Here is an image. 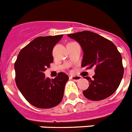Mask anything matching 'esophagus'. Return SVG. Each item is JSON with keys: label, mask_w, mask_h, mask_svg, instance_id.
Returning a JSON list of instances; mask_svg holds the SVG:
<instances>
[{"label": "esophagus", "mask_w": 132, "mask_h": 132, "mask_svg": "<svg viewBox=\"0 0 132 132\" xmlns=\"http://www.w3.org/2000/svg\"><path fill=\"white\" fill-rule=\"evenodd\" d=\"M70 79L74 81H78L79 80H81L82 79V77L81 76H72V77H70Z\"/></svg>", "instance_id": "34e87169"}]
</instances>
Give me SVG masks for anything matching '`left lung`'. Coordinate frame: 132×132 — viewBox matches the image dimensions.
<instances>
[{
	"instance_id": "left-lung-1",
	"label": "left lung",
	"mask_w": 132,
	"mask_h": 132,
	"mask_svg": "<svg viewBox=\"0 0 132 132\" xmlns=\"http://www.w3.org/2000/svg\"><path fill=\"white\" fill-rule=\"evenodd\" d=\"M80 44L84 51L81 67L86 70L95 67L88 88L83 92L87 99L93 101L104 100L116 91L124 74L122 55L114 44L95 32L84 30L67 35Z\"/></svg>"
}]
</instances>
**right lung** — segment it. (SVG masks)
Returning a JSON list of instances; mask_svg holds the SVG:
<instances>
[{"label": "right lung", "mask_w": 132, "mask_h": 132, "mask_svg": "<svg viewBox=\"0 0 132 132\" xmlns=\"http://www.w3.org/2000/svg\"><path fill=\"white\" fill-rule=\"evenodd\" d=\"M62 36L37 37L21 50L14 63L16 86L25 99L37 108L54 107L63 97L68 76L59 72L55 79H50L44 74L53 62V48Z\"/></svg>", "instance_id": "add662e5"}]
</instances>
